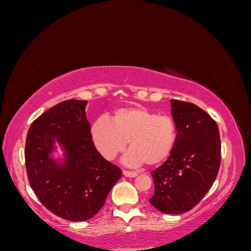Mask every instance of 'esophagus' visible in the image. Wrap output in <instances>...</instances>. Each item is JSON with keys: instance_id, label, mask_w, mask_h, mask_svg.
Listing matches in <instances>:
<instances>
[{"instance_id": "1", "label": "esophagus", "mask_w": 251, "mask_h": 251, "mask_svg": "<svg viewBox=\"0 0 251 251\" xmlns=\"http://www.w3.org/2000/svg\"><path fill=\"white\" fill-rule=\"evenodd\" d=\"M124 175L127 178H134L137 176V173L136 172H130V171H124Z\"/></svg>"}]
</instances>
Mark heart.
I'll return each instance as SVG.
<instances>
[{"label":"heart","mask_w":251,"mask_h":251,"mask_svg":"<svg viewBox=\"0 0 251 251\" xmlns=\"http://www.w3.org/2000/svg\"><path fill=\"white\" fill-rule=\"evenodd\" d=\"M91 135L98 151L107 160H113L124 151L126 142L130 151L124 157L127 166L157 165L170 156L177 140L174 120L158 115L142 107L120 108L114 112L112 120L96 119Z\"/></svg>","instance_id":"b5f03b06"}]
</instances>
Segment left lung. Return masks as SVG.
Wrapping results in <instances>:
<instances>
[{"mask_svg": "<svg viewBox=\"0 0 251 251\" xmlns=\"http://www.w3.org/2000/svg\"><path fill=\"white\" fill-rule=\"evenodd\" d=\"M177 140L170 157L151 172L154 196L150 203L163 214L191 210L209 191L221 162L216 121L198 105L172 100Z\"/></svg>", "mask_w": 251, "mask_h": 251, "instance_id": "obj_1", "label": "left lung"}]
</instances>
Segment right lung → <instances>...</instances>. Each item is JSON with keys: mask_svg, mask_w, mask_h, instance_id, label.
I'll list each match as a JSON object with an SVG mask.
<instances>
[{"mask_svg": "<svg viewBox=\"0 0 251 251\" xmlns=\"http://www.w3.org/2000/svg\"><path fill=\"white\" fill-rule=\"evenodd\" d=\"M87 103L69 100L43 113L30 126L25 146L30 186L48 210L72 222L94 217L123 175L96 150ZM55 141L65 151L62 162L50 156Z\"/></svg>", "mask_w": 251, "mask_h": 251, "instance_id": "obj_1", "label": "right lung"}]
</instances>
